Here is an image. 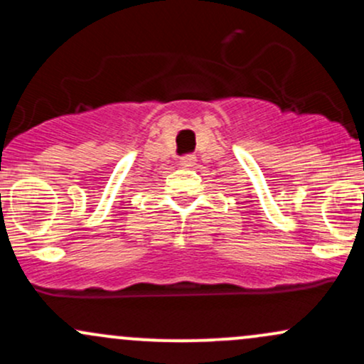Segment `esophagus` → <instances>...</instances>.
<instances>
[{
  "instance_id": "esophagus-1",
  "label": "esophagus",
  "mask_w": 364,
  "mask_h": 364,
  "mask_svg": "<svg viewBox=\"0 0 364 364\" xmlns=\"http://www.w3.org/2000/svg\"><path fill=\"white\" fill-rule=\"evenodd\" d=\"M181 166L183 168H193L195 166V162H196V157L195 156H185V157H181Z\"/></svg>"
}]
</instances>
